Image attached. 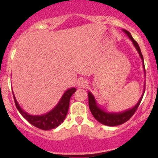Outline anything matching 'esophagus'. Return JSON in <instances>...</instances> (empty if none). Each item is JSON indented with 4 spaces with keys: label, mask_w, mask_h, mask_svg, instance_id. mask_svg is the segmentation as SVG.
<instances>
[{
    "label": "esophagus",
    "mask_w": 158,
    "mask_h": 158,
    "mask_svg": "<svg viewBox=\"0 0 158 158\" xmlns=\"http://www.w3.org/2000/svg\"><path fill=\"white\" fill-rule=\"evenodd\" d=\"M87 82L85 79H79L77 82L78 87H85L86 85Z\"/></svg>",
    "instance_id": "esophagus-1"
}]
</instances>
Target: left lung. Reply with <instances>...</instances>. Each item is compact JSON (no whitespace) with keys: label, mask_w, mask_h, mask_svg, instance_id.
Masks as SVG:
<instances>
[{"label":"left lung","mask_w":158,"mask_h":158,"mask_svg":"<svg viewBox=\"0 0 158 158\" xmlns=\"http://www.w3.org/2000/svg\"><path fill=\"white\" fill-rule=\"evenodd\" d=\"M125 32V34H127V36L130 38L131 40L133 43L134 46L138 50V54H139L140 57H141V60L143 62V68L144 70V75H145V68H144V59H143L142 53L141 52V49H140L139 46H138V43L133 39V37L131 36V34L129 33L128 31H127L126 30H122ZM144 88H145V84H144ZM143 91V93L141 97L140 98L138 102L134 106L132 109L125 110V111H122V112H109V111H106V110L102 109L100 106H98L96 101H95V98L94 97V95L91 93L90 92H89L88 95H89V109H90L91 112H92L93 117L98 121V122H100L101 124H103L105 125H108V126H117V125H120L122 124L125 123L127 121H128L129 119L131 118V116L133 115L135 113L136 110L138 109V106H139L140 103H141V99L143 98V95H144V90Z\"/></svg>","instance_id":"1"}]
</instances>
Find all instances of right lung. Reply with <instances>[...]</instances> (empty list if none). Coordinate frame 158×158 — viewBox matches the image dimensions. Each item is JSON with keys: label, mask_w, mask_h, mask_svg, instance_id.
<instances>
[{"label": "right lung", "mask_w": 158, "mask_h": 158, "mask_svg": "<svg viewBox=\"0 0 158 158\" xmlns=\"http://www.w3.org/2000/svg\"><path fill=\"white\" fill-rule=\"evenodd\" d=\"M76 91V88L67 89L63 95V96L61 97L58 104L54 107V109L47 112V114H41V115H32V114L27 113L19 106L14 95V92H13V95H14L16 107L19 112L21 114V115L33 126L42 129V130L47 131L56 128L60 124L63 123V121L66 118L68 110H69L70 98Z\"/></svg>", "instance_id": "obj_1"}]
</instances>
